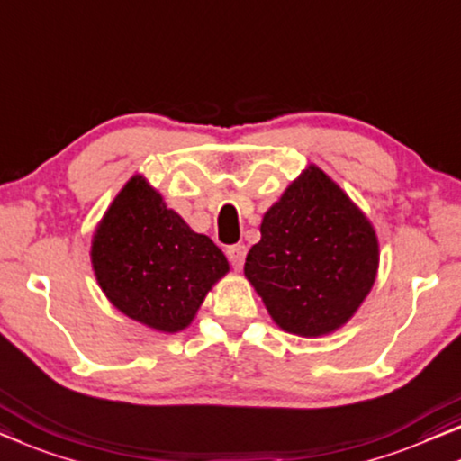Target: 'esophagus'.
I'll list each match as a JSON object with an SVG mask.
<instances>
[{
	"label": "esophagus",
	"mask_w": 461,
	"mask_h": 461,
	"mask_svg": "<svg viewBox=\"0 0 461 461\" xmlns=\"http://www.w3.org/2000/svg\"><path fill=\"white\" fill-rule=\"evenodd\" d=\"M226 256H229L232 268L235 270H241L243 264H245V256H247V247L245 245H232L229 247V251H226Z\"/></svg>",
	"instance_id": "1"
}]
</instances>
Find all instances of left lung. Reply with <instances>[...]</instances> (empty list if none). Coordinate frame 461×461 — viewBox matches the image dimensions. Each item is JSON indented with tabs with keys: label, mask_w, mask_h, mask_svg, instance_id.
Masks as SVG:
<instances>
[{
	"label": "left lung",
	"mask_w": 461,
	"mask_h": 461,
	"mask_svg": "<svg viewBox=\"0 0 461 461\" xmlns=\"http://www.w3.org/2000/svg\"><path fill=\"white\" fill-rule=\"evenodd\" d=\"M245 278L278 329L324 337L357 312L378 275V237L368 216L310 164L272 203Z\"/></svg>",
	"instance_id": "8db88e82"
}]
</instances>
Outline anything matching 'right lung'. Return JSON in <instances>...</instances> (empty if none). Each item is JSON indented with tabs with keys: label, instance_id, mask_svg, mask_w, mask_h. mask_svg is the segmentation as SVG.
I'll use <instances>...</instances> for the list:
<instances>
[{
	"label": "right lung",
	"instance_id": "1",
	"mask_svg": "<svg viewBox=\"0 0 461 461\" xmlns=\"http://www.w3.org/2000/svg\"><path fill=\"white\" fill-rule=\"evenodd\" d=\"M91 266L118 312L164 335L185 330L229 272L214 241L191 230L143 175L120 189L99 220Z\"/></svg>",
	"mask_w": 461,
	"mask_h": 461
}]
</instances>
